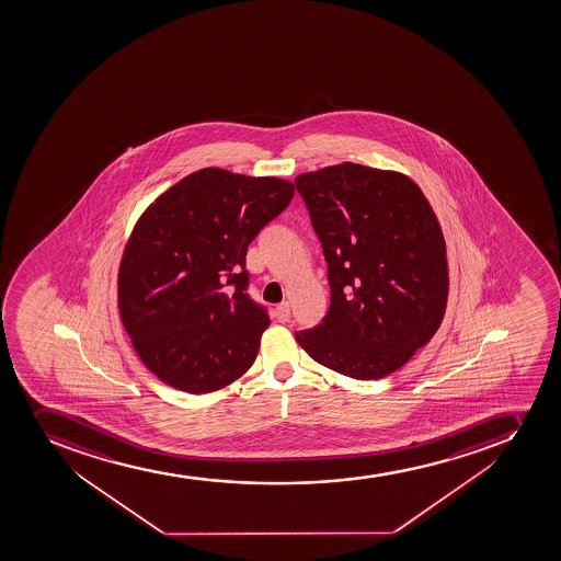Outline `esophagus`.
Returning a JSON list of instances; mask_svg holds the SVG:
<instances>
[{
	"instance_id": "34e87169",
	"label": "esophagus",
	"mask_w": 561,
	"mask_h": 561,
	"mask_svg": "<svg viewBox=\"0 0 561 561\" xmlns=\"http://www.w3.org/2000/svg\"><path fill=\"white\" fill-rule=\"evenodd\" d=\"M274 314H276L277 322H289L290 318V306L287 304V301H284V304H279V306L276 307V311H274Z\"/></svg>"
}]
</instances>
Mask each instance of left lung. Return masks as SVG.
<instances>
[{
  "label": "left lung",
  "instance_id": "left-lung-1",
  "mask_svg": "<svg viewBox=\"0 0 561 561\" xmlns=\"http://www.w3.org/2000/svg\"><path fill=\"white\" fill-rule=\"evenodd\" d=\"M295 183L331 285L323 322L296 331V342L345 377H388L443 323L449 277L437 216L422 190L393 170L342 162Z\"/></svg>",
  "mask_w": 561,
  "mask_h": 561
}]
</instances>
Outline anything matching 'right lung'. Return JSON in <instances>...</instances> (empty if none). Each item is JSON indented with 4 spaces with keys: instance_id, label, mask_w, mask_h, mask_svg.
I'll return each instance as SVG.
<instances>
[{
    "instance_id": "add662e5",
    "label": "right lung",
    "mask_w": 561,
    "mask_h": 561,
    "mask_svg": "<svg viewBox=\"0 0 561 561\" xmlns=\"http://www.w3.org/2000/svg\"><path fill=\"white\" fill-rule=\"evenodd\" d=\"M293 195L285 179L203 168L142 211L118 266V312L159 380L203 394L249 371L271 320L244 293L247 247Z\"/></svg>"
}]
</instances>
